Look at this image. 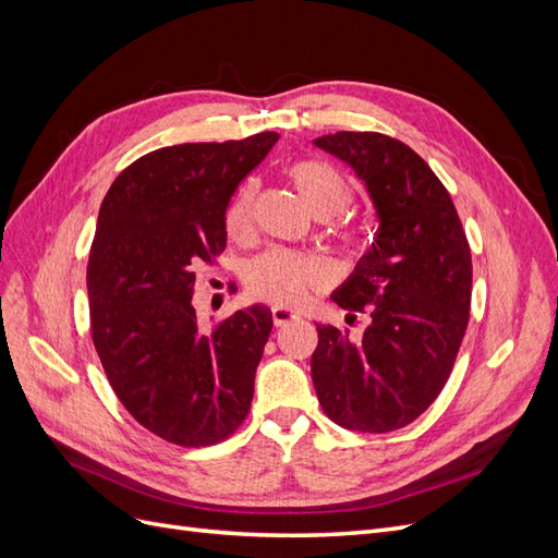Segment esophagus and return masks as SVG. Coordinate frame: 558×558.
<instances>
[{"instance_id": "esophagus-1", "label": "esophagus", "mask_w": 558, "mask_h": 558, "mask_svg": "<svg viewBox=\"0 0 558 558\" xmlns=\"http://www.w3.org/2000/svg\"><path fill=\"white\" fill-rule=\"evenodd\" d=\"M298 318V314L293 312V310H289V307H272V320H275V326H286V324H291V320H295Z\"/></svg>"}]
</instances>
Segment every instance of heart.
Masks as SVG:
<instances>
[{"instance_id": "heart-1", "label": "heart", "mask_w": 558, "mask_h": 558, "mask_svg": "<svg viewBox=\"0 0 558 558\" xmlns=\"http://www.w3.org/2000/svg\"><path fill=\"white\" fill-rule=\"evenodd\" d=\"M289 177L305 205L320 218L342 214L353 197L351 181L326 160H298L289 167ZM253 197H256L253 181H246L232 197L226 211V230L230 238H244L251 230ZM342 240L347 246H359L356 234L347 232ZM320 279H324V267L316 258L289 248L265 251L246 267V286L251 295L283 307L300 305Z\"/></svg>"}]
</instances>
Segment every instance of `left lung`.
I'll list each match as a JSON object with an SVG mask.
<instances>
[{
    "mask_svg": "<svg viewBox=\"0 0 558 558\" xmlns=\"http://www.w3.org/2000/svg\"><path fill=\"white\" fill-rule=\"evenodd\" d=\"M314 146L356 172L379 223L330 295L342 310L369 316L363 337L316 324V398L337 426L398 430L424 414L449 379L470 316V246L447 189L408 144L379 132H335Z\"/></svg>",
    "mask_w": 558,
    "mask_h": 558,
    "instance_id": "obj_1",
    "label": "left lung"
}]
</instances>
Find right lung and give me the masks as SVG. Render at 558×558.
I'll return each instance as SVG.
<instances>
[{
  "mask_svg": "<svg viewBox=\"0 0 558 558\" xmlns=\"http://www.w3.org/2000/svg\"><path fill=\"white\" fill-rule=\"evenodd\" d=\"M277 140L158 148L118 174L99 207L93 342L118 400L167 442L214 445L248 414L272 312L251 305L202 328L195 269L226 248L230 197Z\"/></svg>",
  "mask_w": 558,
  "mask_h": 558,
  "instance_id": "add662e5",
  "label": "right lung"
}]
</instances>
